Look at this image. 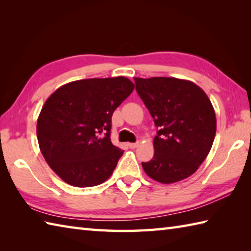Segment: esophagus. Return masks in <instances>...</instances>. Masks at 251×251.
I'll return each mask as SVG.
<instances>
[{
  "label": "esophagus",
  "mask_w": 251,
  "mask_h": 251,
  "mask_svg": "<svg viewBox=\"0 0 251 251\" xmlns=\"http://www.w3.org/2000/svg\"><path fill=\"white\" fill-rule=\"evenodd\" d=\"M138 146H139V143H138V142H136V143H128V147H129L130 149H135V148H137Z\"/></svg>",
  "instance_id": "1"
}]
</instances>
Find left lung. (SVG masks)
<instances>
[{
	"label": "left lung",
	"mask_w": 251,
	"mask_h": 251,
	"mask_svg": "<svg viewBox=\"0 0 251 251\" xmlns=\"http://www.w3.org/2000/svg\"><path fill=\"white\" fill-rule=\"evenodd\" d=\"M136 90L154 120V156L142 163L146 174L164 184L193 175L214 143V106L196 84L175 77H135Z\"/></svg>",
	"instance_id": "8db88e82"
}]
</instances>
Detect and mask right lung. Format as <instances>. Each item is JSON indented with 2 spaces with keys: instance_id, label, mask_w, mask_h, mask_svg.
Returning <instances> with one entry per match:
<instances>
[{
  "instance_id": "right-lung-1",
  "label": "right lung",
  "mask_w": 251,
  "mask_h": 251,
  "mask_svg": "<svg viewBox=\"0 0 251 251\" xmlns=\"http://www.w3.org/2000/svg\"><path fill=\"white\" fill-rule=\"evenodd\" d=\"M135 85L124 76L68 83L46 100L37 119L40 150L50 167L73 186L103 183L123 150L111 142V119Z\"/></svg>"
}]
</instances>
